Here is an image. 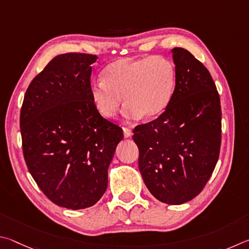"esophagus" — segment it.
<instances>
[{
    "label": "esophagus",
    "mask_w": 249,
    "mask_h": 249,
    "mask_svg": "<svg viewBox=\"0 0 249 249\" xmlns=\"http://www.w3.org/2000/svg\"><path fill=\"white\" fill-rule=\"evenodd\" d=\"M122 130H124V138H130V137L132 136V131H131V130H130L129 128L124 127V128H122Z\"/></svg>",
    "instance_id": "esophagus-1"
}]
</instances>
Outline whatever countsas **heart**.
I'll return each mask as SVG.
<instances>
[{
	"instance_id": "1",
	"label": "heart",
	"mask_w": 249,
	"mask_h": 249,
	"mask_svg": "<svg viewBox=\"0 0 249 249\" xmlns=\"http://www.w3.org/2000/svg\"><path fill=\"white\" fill-rule=\"evenodd\" d=\"M177 85V72L172 60L162 55L140 59H118L103 70V80L89 85L94 106L105 118H112L124 96V116L139 120L153 119L171 104Z\"/></svg>"
}]
</instances>
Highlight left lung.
Instances as JSON below:
<instances>
[{
  "label": "left lung",
  "mask_w": 249,
  "mask_h": 249,
  "mask_svg": "<svg viewBox=\"0 0 249 249\" xmlns=\"http://www.w3.org/2000/svg\"><path fill=\"white\" fill-rule=\"evenodd\" d=\"M175 94L155 120L133 130L139 168L147 189L167 204L201 193L219 160L221 104L210 72L184 48L172 50Z\"/></svg>",
  "instance_id": "8db88e82"
}]
</instances>
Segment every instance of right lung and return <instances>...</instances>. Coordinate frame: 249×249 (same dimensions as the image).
I'll list each match as a JSON object with an SVG mask.
<instances>
[{
  "label": "right lung",
  "instance_id": "right-lung-1",
  "mask_svg": "<svg viewBox=\"0 0 249 249\" xmlns=\"http://www.w3.org/2000/svg\"><path fill=\"white\" fill-rule=\"evenodd\" d=\"M97 56L56 55L30 83L20 109L26 165L47 198L72 210L94 206L108 185V167L122 129L96 110L89 95Z\"/></svg>",
  "mask_w": 249,
  "mask_h": 249
}]
</instances>
